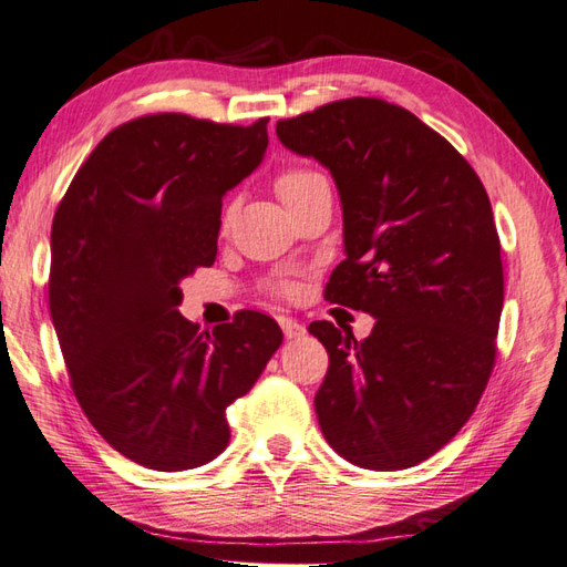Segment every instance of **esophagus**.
I'll list each match as a JSON object with an SVG mask.
<instances>
[{
	"instance_id": "1",
	"label": "esophagus",
	"mask_w": 567,
	"mask_h": 567,
	"mask_svg": "<svg viewBox=\"0 0 567 567\" xmlns=\"http://www.w3.org/2000/svg\"><path fill=\"white\" fill-rule=\"evenodd\" d=\"M280 328H282L287 340H297L303 336V332H307V328H303L297 318H289V316H280Z\"/></svg>"
}]
</instances>
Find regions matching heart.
I'll return each instance as SVG.
<instances>
[{
  "instance_id": "b5f03b06",
  "label": "heart",
  "mask_w": 567,
  "mask_h": 567,
  "mask_svg": "<svg viewBox=\"0 0 567 567\" xmlns=\"http://www.w3.org/2000/svg\"><path fill=\"white\" fill-rule=\"evenodd\" d=\"M328 184V179L323 177L321 172L309 169V167H292V169H285L278 182H275V188H278V196L282 198L285 206H295L297 200H301L309 192H313L316 186ZM282 292H289V285L282 282L280 285Z\"/></svg>"
}]
</instances>
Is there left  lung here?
<instances>
[{
	"label": "left lung",
	"instance_id": "obj_1",
	"mask_svg": "<svg viewBox=\"0 0 567 567\" xmlns=\"http://www.w3.org/2000/svg\"><path fill=\"white\" fill-rule=\"evenodd\" d=\"M275 132L340 192L347 258L326 299L375 318L364 340L309 326L330 361L318 424L357 467H414L467 424L496 364L503 260L486 188L441 134L379 97L338 100Z\"/></svg>",
	"mask_w": 567,
	"mask_h": 567
}]
</instances>
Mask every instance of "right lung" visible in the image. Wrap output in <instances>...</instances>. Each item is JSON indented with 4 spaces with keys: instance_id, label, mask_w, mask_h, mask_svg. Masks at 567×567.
Instances as JSON below:
<instances>
[{
    "instance_id": "1",
    "label": "right lung",
    "mask_w": 567,
    "mask_h": 567,
    "mask_svg": "<svg viewBox=\"0 0 567 567\" xmlns=\"http://www.w3.org/2000/svg\"><path fill=\"white\" fill-rule=\"evenodd\" d=\"M268 120L145 114L110 132L54 213L50 313L81 410L157 472L194 470L229 443L225 410L264 373L282 330L239 311L200 332L179 282L213 266L223 196L260 165Z\"/></svg>"
}]
</instances>
